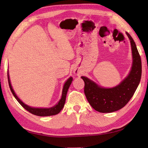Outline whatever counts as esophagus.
Returning <instances> with one entry per match:
<instances>
[{
    "instance_id": "obj_1",
    "label": "esophagus",
    "mask_w": 148,
    "mask_h": 148,
    "mask_svg": "<svg viewBox=\"0 0 148 148\" xmlns=\"http://www.w3.org/2000/svg\"><path fill=\"white\" fill-rule=\"evenodd\" d=\"M74 74L76 75V76H79L80 74H81V72H80L78 70H74Z\"/></svg>"
}]
</instances>
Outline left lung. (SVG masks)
Returning <instances> with one entry per match:
<instances>
[{
  "mask_svg": "<svg viewBox=\"0 0 148 148\" xmlns=\"http://www.w3.org/2000/svg\"><path fill=\"white\" fill-rule=\"evenodd\" d=\"M126 34L131 42L132 66L128 75L113 87H104L86 76L84 81V92L89 103L93 109L101 113H112L121 109L133 96L140 84L142 76V62L137 47L128 32Z\"/></svg>",
  "mask_w": 148,
  "mask_h": 148,
  "instance_id": "8db88e82",
  "label": "left lung"
}]
</instances>
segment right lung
Returning a JSON list of instances; mask_svg holds the SVG:
<instances>
[{"mask_svg": "<svg viewBox=\"0 0 148 148\" xmlns=\"http://www.w3.org/2000/svg\"><path fill=\"white\" fill-rule=\"evenodd\" d=\"M8 84H9L10 88L12 94H13V95L17 101H18L19 103L21 104L25 109L27 110L28 112H29L30 113H31L34 115H36V116H43V117L54 116V115L58 114L59 112L61 111V110L63 108V107L64 106L65 101H66V97L67 92H68L69 88L70 87V86H71V85L72 82V80H73V78L71 76L69 78H68V79H67L66 82H64V84L63 85V87H62V95H61V99L59 100V102H57L56 105H54L53 106L49 107V108H35V107L30 106L29 105L24 103V102L17 96V95L16 94V92H15L14 90L13 89V87L12 86L8 71Z\"/></svg>", "mask_w": 148, "mask_h": 148, "instance_id": "obj_1", "label": "right lung"}]
</instances>
